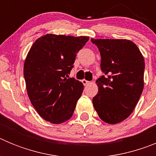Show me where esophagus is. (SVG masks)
Wrapping results in <instances>:
<instances>
[{"mask_svg":"<svg viewBox=\"0 0 156 156\" xmlns=\"http://www.w3.org/2000/svg\"><path fill=\"white\" fill-rule=\"evenodd\" d=\"M82 83H83V84L84 85V86H86V85H87L90 83V81H87V80H83Z\"/></svg>","mask_w":156,"mask_h":156,"instance_id":"esophagus-1","label":"esophagus"}]
</instances>
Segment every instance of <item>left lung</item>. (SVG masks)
I'll use <instances>...</instances> for the list:
<instances>
[{
	"label": "left lung",
	"mask_w": 156,
	"mask_h": 156,
	"mask_svg": "<svg viewBox=\"0 0 156 156\" xmlns=\"http://www.w3.org/2000/svg\"><path fill=\"white\" fill-rule=\"evenodd\" d=\"M101 54V69L107 76L96 80L94 109L104 122L115 124L134 109L144 88V59L139 48L126 39H91Z\"/></svg>",
	"instance_id": "1"
}]
</instances>
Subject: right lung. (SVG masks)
I'll list each match as a JSON object with an SVG mask.
<instances>
[{
  "label": "right lung",
  "mask_w": 156,
  "mask_h": 156,
  "mask_svg": "<svg viewBox=\"0 0 156 156\" xmlns=\"http://www.w3.org/2000/svg\"><path fill=\"white\" fill-rule=\"evenodd\" d=\"M89 37L48 34L32 45L23 67L29 98L41 118L54 124L72 117L83 84L68 74Z\"/></svg>",
  "instance_id": "1"
}]
</instances>
